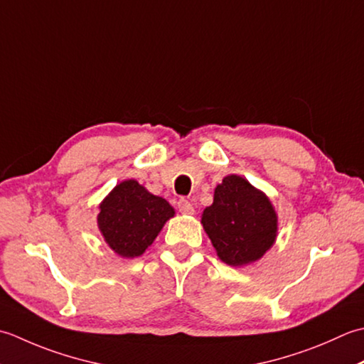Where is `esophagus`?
I'll return each instance as SVG.
<instances>
[{
    "mask_svg": "<svg viewBox=\"0 0 364 364\" xmlns=\"http://www.w3.org/2000/svg\"><path fill=\"white\" fill-rule=\"evenodd\" d=\"M177 205H179V210L183 215H193V213H195V209H193V204L190 201H187V199H181V201L177 203Z\"/></svg>",
    "mask_w": 364,
    "mask_h": 364,
    "instance_id": "1",
    "label": "esophagus"
}]
</instances>
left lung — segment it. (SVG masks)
<instances>
[{
	"label": "left lung",
	"mask_w": 364,
	"mask_h": 364,
	"mask_svg": "<svg viewBox=\"0 0 364 364\" xmlns=\"http://www.w3.org/2000/svg\"><path fill=\"white\" fill-rule=\"evenodd\" d=\"M201 225L217 256L231 267L259 261L278 235V215L269 196L237 174L217 185Z\"/></svg>",
	"instance_id": "obj_1"
}]
</instances>
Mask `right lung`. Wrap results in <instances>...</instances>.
<instances>
[{"instance_id": "1", "label": "right lung", "mask_w": 364, "mask_h": 364, "mask_svg": "<svg viewBox=\"0 0 364 364\" xmlns=\"http://www.w3.org/2000/svg\"><path fill=\"white\" fill-rule=\"evenodd\" d=\"M176 210L166 199L147 191L135 179L117 183L99 204L97 226L108 247L121 257H138Z\"/></svg>"}]
</instances>
